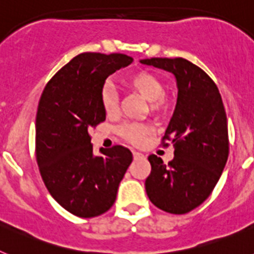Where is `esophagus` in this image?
I'll use <instances>...</instances> for the list:
<instances>
[{
  "instance_id": "esophagus-1",
  "label": "esophagus",
  "mask_w": 254,
  "mask_h": 254,
  "mask_svg": "<svg viewBox=\"0 0 254 254\" xmlns=\"http://www.w3.org/2000/svg\"><path fill=\"white\" fill-rule=\"evenodd\" d=\"M143 155L141 154V152H137V151H133V159L134 160H137V159H142Z\"/></svg>"
}]
</instances>
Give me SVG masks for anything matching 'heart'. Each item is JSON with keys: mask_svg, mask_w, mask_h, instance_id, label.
<instances>
[{"mask_svg": "<svg viewBox=\"0 0 254 254\" xmlns=\"http://www.w3.org/2000/svg\"><path fill=\"white\" fill-rule=\"evenodd\" d=\"M126 86L134 94L147 100L149 113L155 117H165L172 108V99L164 93V84L158 76L141 69L131 73L125 80ZM100 103L108 117H116L120 111V99L111 85H104L100 91ZM151 128L143 123H126L118 127L117 133L134 146L142 145L149 137Z\"/></svg>", "mask_w": 254, "mask_h": 254, "instance_id": "1", "label": "heart"}]
</instances>
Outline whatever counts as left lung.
<instances>
[{"mask_svg": "<svg viewBox=\"0 0 254 254\" xmlns=\"http://www.w3.org/2000/svg\"><path fill=\"white\" fill-rule=\"evenodd\" d=\"M141 64L169 71L177 78V107L161 145L174 146V159L164 164L150 155L145 188L150 201L174 215L187 214L207 198L229 155L228 120L214 80L185 58H150Z\"/></svg>", "mask_w": 254, "mask_h": 254, "instance_id": "obj_1", "label": "left lung"}]
</instances>
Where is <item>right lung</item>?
I'll return each instance as SVG.
<instances>
[{
  "label": "right lung",
  "mask_w": 254,
  "mask_h": 254,
  "mask_svg": "<svg viewBox=\"0 0 254 254\" xmlns=\"http://www.w3.org/2000/svg\"><path fill=\"white\" fill-rule=\"evenodd\" d=\"M121 53L76 56L47 82L35 120V156L52 197L78 217H95L113 206L132 163L116 145L95 156L89 129L105 121L100 91L109 75L132 64Z\"/></svg>",
  "instance_id": "add662e5"
}]
</instances>
